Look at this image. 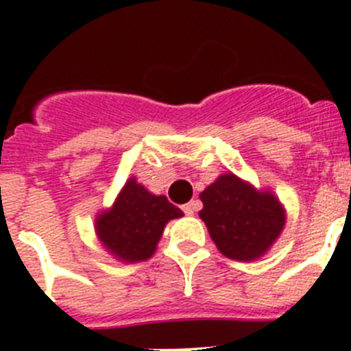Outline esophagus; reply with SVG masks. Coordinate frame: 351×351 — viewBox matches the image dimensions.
Segmentation results:
<instances>
[{
	"instance_id": "obj_1",
	"label": "esophagus",
	"mask_w": 351,
	"mask_h": 351,
	"mask_svg": "<svg viewBox=\"0 0 351 351\" xmlns=\"http://www.w3.org/2000/svg\"><path fill=\"white\" fill-rule=\"evenodd\" d=\"M200 206H202V204L198 202V200H191V202H188V204H184V206H182V210H184V214H193L195 210H198L200 209Z\"/></svg>"
}]
</instances>
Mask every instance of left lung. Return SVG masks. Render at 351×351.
Listing matches in <instances>:
<instances>
[{
    "instance_id": "left-lung-1",
    "label": "left lung",
    "mask_w": 351,
    "mask_h": 351,
    "mask_svg": "<svg viewBox=\"0 0 351 351\" xmlns=\"http://www.w3.org/2000/svg\"><path fill=\"white\" fill-rule=\"evenodd\" d=\"M200 218L214 244L232 260L250 262L271 247L285 226V210L271 193H258L225 173L200 193Z\"/></svg>"
}]
</instances>
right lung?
<instances>
[{
    "instance_id": "right-lung-1",
    "label": "right lung",
    "mask_w": 351,
    "mask_h": 351,
    "mask_svg": "<svg viewBox=\"0 0 351 351\" xmlns=\"http://www.w3.org/2000/svg\"><path fill=\"white\" fill-rule=\"evenodd\" d=\"M182 210L167 197L151 195L130 179L116 204L96 219V230L104 246L125 262H142L156 250L167 221L181 218Z\"/></svg>"
}]
</instances>
